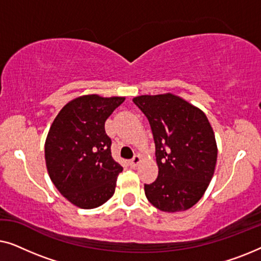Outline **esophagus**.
Instances as JSON below:
<instances>
[{
	"label": "esophagus",
	"instance_id": "esophagus-1",
	"mask_svg": "<svg viewBox=\"0 0 261 261\" xmlns=\"http://www.w3.org/2000/svg\"><path fill=\"white\" fill-rule=\"evenodd\" d=\"M140 162H141V156L139 155V154H137V155H134V158L132 159V160H129V165H130V167H137L139 164H140Z\"/></svg>",
	"mask_w": 261,
	"mask_h": 261
}]
</instances>
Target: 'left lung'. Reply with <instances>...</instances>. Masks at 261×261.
Segmentation results:
<instances>
[{
  "label": "left lung",
  "instance_id": "left-lung-1",
  "mask_svg": "<svg viewBox=\"0 0 261 261\" xmlns=\"http://www.w3.org/2000/svg\"><path fill=\"white\" fill-rule=\"evenodd\" d=\"M133 102L147 117L155 144L159 172L145 195L165 213L194 206L214 176L217 160L215 134L201 109L173 94L141 95Z\"/></svg>",
  "mask_w": 261,
  "mask_h": 261
}]
</instances>
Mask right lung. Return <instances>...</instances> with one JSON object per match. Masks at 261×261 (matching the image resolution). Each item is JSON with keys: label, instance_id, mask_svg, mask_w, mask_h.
<instances>
[{"label": "right lung", "instance_id": "1", "mask_svg": "<svg viewBox=\"0 0 261 261\" xmlns=\"http://www.w3.org/2000/svg\"><path fill=\"white\" fill-rule=\"evenodd\" d=\"M124 97L84 95L63 107L45 141L48 176L73 205L92 209L115 192L123 167L113 159L105 122Z\"/></svg>", "mask_w": 261, "mask_h": 261}]
</instances>
